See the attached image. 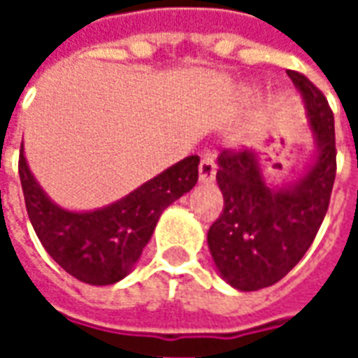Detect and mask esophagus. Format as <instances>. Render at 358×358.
I'll list each match as a JSON object with an SVG mask.
<instances>
[{"label": "esophagus", "instance_id": "34e87169", "mask_svg": "<svg viewBox=\"0 0 358 358\" xmlns=\"http://www.w3.org/2000/svg\"><path fill=\"white\" fill-rule=\"evenodd\" d=\"M217 176V163L210 155L203 157L201 163H199V182L201 184H210Z\"/></svg>", "mask_w": 358, "mask_h": 358}]
</instances>
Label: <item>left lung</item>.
Segmentation results:
<instances>
[{
	"instance_id": "left-lung-1",
	"label": "left lung",
	"mask_w": 358,
	"mask_h": 358,
	"mask_svg": "<svg viewBox=\"0 0 358 358\" xmlns=\"http://www.w3.org/2000/svg\"><path fill=\"white\" fill-rule=\"evenodd\" d=\"M287 76L301 94L315 143L305 172L276 184L266 178L255 151H222L217 159L224 209L209 228L207 243L218 274L240 292L276 284L299 263L326 217L336 180L330 105L307 76L295 71Z\"/></svg>"
}]
</instances>
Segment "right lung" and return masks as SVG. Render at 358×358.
Segmentation results:
<instances>
[{
    "label": "right lung",
    "instance_id": "obj_1",
    "mask_svg": "<svg viewBox=\"0 0 358 358\" xmlns=\"http://www.w3.org/2000/svg\"><path fill=\"white\" fill-rule=\"evenodd\" d=\"M199 157L189 155L118 201L69 210L43 192L20 148L19 176L28 218L43 249L61 268L90 285L120 282L140 261L163 210L197 184Z\"/></svg>",
    "mask_w": 358,
    "mask_h": 358
}]
</instances>
